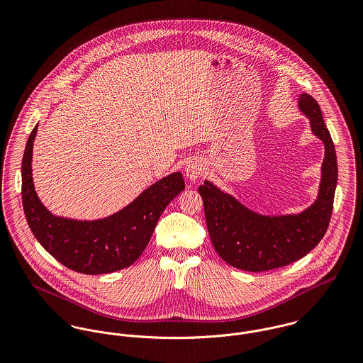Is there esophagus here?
<instances>
[{"label":"esophagus","instance_id":"esophagus-1","mask_svg":"<svg viewBox=\"0 0 363 363\" xmlns=\"http://www.w3.org/2000/svg\"><path fill=\"white\" fill-rule=\"evenodd\" d=\"M203 172H204V163L200 159H194L186 166V177L190 182H196L203 174Z\"/></svg>","mask_w":363,"mask_h":363}]
</instances>
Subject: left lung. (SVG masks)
Masks as SVG:
<instances>
[{
    "label": "left lung",
    "mask_w": 363,
    "mask_h": 363,
    "mask_svg": "<svg viewBox=\"0 0 363 363\" xmlns=\"http://www.w3.org/2000/svg\"><path fill=\"white\" fill-rule=\"evenodd\" d=\"M299 108L309 117L311 131L325 150L318 197L311 207L296 215L265 216L207 180L199 187L212 246L232 267L250 272L285 267L305 257L327 232L338 177L335 148L321 108L311 95H301Z\"/></svg>",
    "instance_id": "left-lung-1"
}]
</instances>
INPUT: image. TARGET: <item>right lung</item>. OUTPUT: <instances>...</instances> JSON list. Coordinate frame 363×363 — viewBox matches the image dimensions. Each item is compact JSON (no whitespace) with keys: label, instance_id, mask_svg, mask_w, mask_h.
I'll use <instances>...</instances> for the list:
<instances>
[{"label":"right lung","instance_id":"obj_1","mask_svg":"<svg viewBox=\"0 0 363 363\" xmlns=\"http://www.w3.org/2000/svg\"><path fill=\"white\" fill-rule=\"evenodd\" d=\"M38 125L29 135L22 159V204L38 242L67 268L108 274L135 262L145 250L159 216L184 190L182 173L160 179L131 204L98 220H75L52 215L40 203L32 180V151Z\"/></svg>","mask_w":363,"mask_h":363}]
</instances>
